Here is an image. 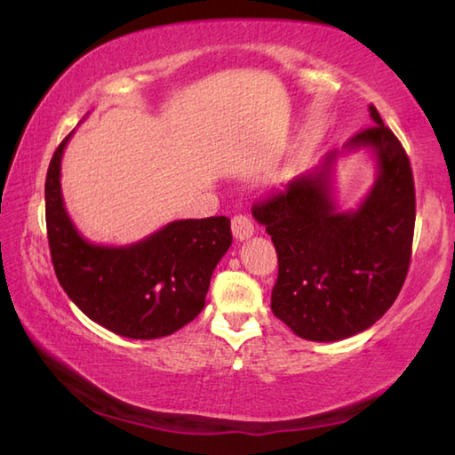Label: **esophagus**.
<instances>
[{
  "instance_id": "obj_1",
  "label": "esophagus",
  "mask_w": 455,
  "mask_h": 455,
  "mask_svg": "<svg viewBox=\"0 0 455 455\" xmlns=\"http://www.w3.org/2000/svg\"><path fill=\"white\" fill-rule=\"evenodd\" d=\"M230 227H233V235L236 241H244V238H249L255 233V225H252V220L246 214H235Z\"/></svg>"
}]
</instances>
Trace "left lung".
Instances as JSON below:
<instances>
[{
	"instance_id": "1",
	"label": "left lung",
	"mask_w": 455,
	"mask_h": 455,
	"mask_svg": "<svg viewBox=\"0 0 455 455\" xmlns=\"http://www.w3.org/2000/svg\"><path fill=\"white\" fill-rule=\"evenodd\" d=\"M373 126L345 144L369 148L377 179L357 211L337 212L331 166L291 180L252 204L279 259L271 295L276 319L309 341H339L381 319L402 291L411 259L415 187L410 158L397 136L369 106Z\"/></svg>"
}]
</instances>
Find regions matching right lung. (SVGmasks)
Listing matches in <instances>:
<instances>
[{
    "instance_id": "add662e5",
    "label": "right lung",
    "mask_w": 455,
    "mask_h": 455,
    "mask_svg": "<svg viewBox=\"0 0 455 455\" xmlns=\"http://www.w3.org/2000/svg\"><path fill=\"white\" fill-rule=\"evenodd\" d=\"M70 136L53 152L45 176V227L61 289L112 333L172 335L203 311L214 267L233 243L230 220H174L136 244H92L72 225L61 198L60 164Z\"/></svg>"
}]
</instances>
